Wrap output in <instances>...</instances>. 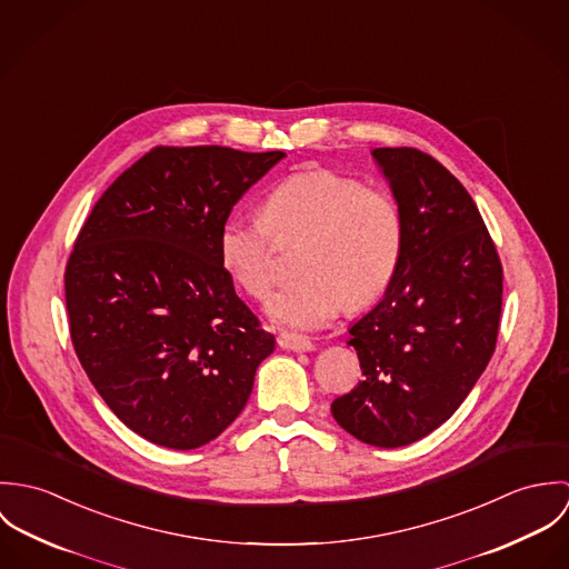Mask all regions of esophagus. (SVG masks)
Instances as JSON below:
<instances>
[{
    "label": "esophagus",
    "mask_w": 569,
    "mask_h": 569,
    "mask_svg": "<svg viewBox=\"0 0 569 569\" xmlns=\"http://www.w3.org/2000/svg\"><path fill=\"white\" fill-rule=\"evenodd\" d=\"M278 346L284 350H293V352H311L316 346L309 337L296 335V332H280L278 335Z\"/></svg>",
    "instance_id": "obj_1"
}]
</instances>
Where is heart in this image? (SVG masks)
Masks as SVG:
<instances>
[{
    "label": "heart",
    "instance_id": "1",
    "mask_svg": "<svg viewBox=\"0 0 569 569\" xmlns=\"http://www.w3.org/2000/svg\"><path fill=\"white\" fill-rule=\"evenodd\" d=\"M271 237H305L296 282L267 307L280 326L313 330L346 307L379 298L397 273L403 219L395 197L326 168L289 174L262 201L260 219L230 214L219 230V260L247 296L262 300L273 284Z\"/></svg>",
    "mask_w": 569,
    "mask_h": 569
}]
</instances>
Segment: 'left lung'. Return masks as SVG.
Returning a JSON list of instances; mask_svg holds the SVG:
<instances>
[{
	"label": "left lung",
	"mask_w": 569,
	"mask_h": 569,
	"mask_svg": "<svg viewBox=\"0 0 569 569\" xmlns=\"http://www.w3.org/2000/svg\"><path fill=\"white\" fill-rule=\"evenodd\" d=\"M403 219L381 302L350 326L363 381L332 401L357 440L406 447L453 416L495 352L501 262L465 186L416 149H375Z\"/></svg>",
	"instance_id": "obj_1"
}]
</instances>
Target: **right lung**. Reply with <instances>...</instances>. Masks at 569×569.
Listing matches in <instances>:
<instances>
[{"label":"right lung","instance_id":"right-lung-1","mask_svg":"<svg viewBox=\"0 0 569 569\" xmlns=\"http://www.w3.org/2000/svg\"><path fill=\"white\" fill-rule=\"evenodd\" d=\"M282 158L158 147L82 226L66 269L72 343L102 401L149 442L188 451L214 440L276 348L219 260V230Z\"/></svg>","mask_w":569,"mask_h":569}]
</instances>
